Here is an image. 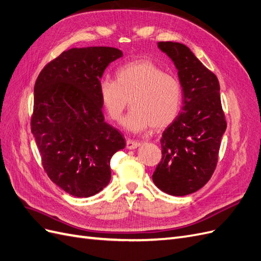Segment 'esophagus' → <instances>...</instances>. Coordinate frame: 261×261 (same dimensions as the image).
<instances>
[{"mask_svg":"<svg viewBox=\"0 0 261 261\" xmlns=\"http://www.w3.org/2000/svg\"><path fill=\"white\" fill-rule=\"evenodd\" d=\"M139 146H140V143L137 140L127 139V141H126V148H127V149H135Z\"/></svg>","mask_w":261,"mask_h":261,"instance_id":"1","label":"esophagus"}]
</instances>
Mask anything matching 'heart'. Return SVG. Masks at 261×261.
Listing matches in <instances>:
<instances>
[{"label": "heart", "instance_id": "heart-1", "mask_svg": "<svg viewBox=\"0 0 261 261\" xmlns=\"http://www.w3.org/2000/svg\"><path fill=\"white\" fill-rule=\"evenodd\" d=\"M116 80H102L99 97L108 116L118 122L128 99L133 109L124 126L133 132L168 127L179 112L181 86L175 76L150 60H137L116 69Z\"/></svg>", "mask_w": 261, "mask_h": 261}]
</instances>
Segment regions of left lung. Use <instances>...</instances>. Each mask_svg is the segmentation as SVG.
Here are the masks:
<instances>
[{"mask_svg":"<svg viewBox=\"0 0 261 261\" xmlns=\"http://www.w3.org/2000/svg\"><path fill=\"white\" fill-rule=\"evenodd\" d=\"M178 70L183 107L160 140L162 159L152 174L158 188L172 196L200 189L216 170L221 138L226 129L217 76L185 44L158 43Z\"/></svg>","mask_w":261,"mask_h":261,"instance_id":"obj_1","label":"left lung"}]
</instances>
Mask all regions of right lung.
I'll return each instance as SVG.
<instances>
[{
    "label": "right lung",
    "instance_id": "add662e5",
    "mask_svg": "<svg viewBox=\"0 0 261 261\" xmlns=\"http://www.w3.org/2000/svg\"><path fill=\"white\" fill-rule=\"evenodd\" d=\"M123 57L111 46L73 48L46 64L35 84L31 133L42 167L69 195L90 197L111 179L110 161L125 138L105 122L100 78Z\"/></svg>",
    "mask_w": 261,
    "mask_h": 261
}]
</instances>
